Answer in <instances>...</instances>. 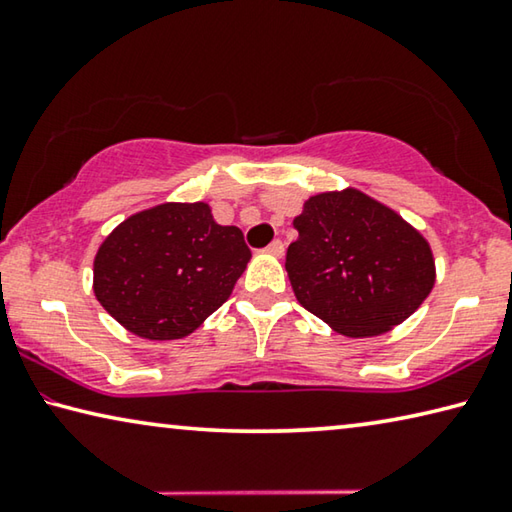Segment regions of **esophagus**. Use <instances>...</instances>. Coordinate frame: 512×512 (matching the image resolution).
Here are the masks:
<instances>
[{"mask_svg": "<svg viewBox=\"0 0 512 512\" xmlns=\"http://www.w3.org/2000/svg\"><path fill=\"white\" fill-rule=\"evenodd\" d=\"M266 253H271V255H275V257H282V255H284V244H282L280 239H275L273 244L266 248Z\"/></svg>", "mask_w": 512, "mask_h": 512, "instance_id": "34e87169", "label": "esophagus"}]
</instances>
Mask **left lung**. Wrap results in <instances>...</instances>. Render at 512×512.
Listing matches in <instances>:
<instances>
[{
	"label": "left lung",
	"mask_w": 512,
	"mask_h": 512,
	"mask_svg": "<svg viewBox=\"0 0 512 512\" xmlns=\"http://www.w3.org/2000/svg\"><path fill=\"white\" fill-rule=\"evenodd\" d=\"M287 273L302 307L350 339L404 323L436 282L429 241L359 189L311 196L293 219Z\"/></svg>",
	"instance_id": "left-lung-1"
}]
</instances>
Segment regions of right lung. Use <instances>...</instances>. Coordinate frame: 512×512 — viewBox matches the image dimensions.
I'll list each match as a JSON object with an SVG mask.
<instances>
[{
	"instance_id": "add662e5",
	"label": "right lung",
	"mask_w": 512,
	"mask_h": 512,
	"mask_svg": "<svg viewBox=\"0 0 512 512\" xmlns=\"http://www.w3.org/2000/svg\"><path fill=\"white\" fill-rule=\"evenodd\" d=\"M250 262L237 225L212 207L162 203L121 221L94 257V296L140 339L176 341L230 298Z\"/></svg>"
}]
</instances>
